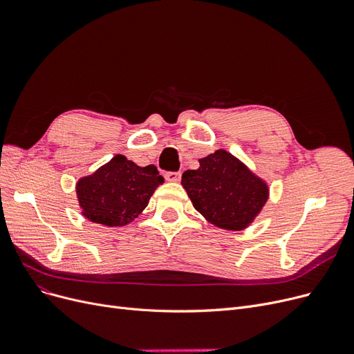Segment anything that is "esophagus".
<instances>
[{"instance_id": "1", "label": "esophagus", "mask_w": 354, "mask_h": 354, "mask_svg": "<svg viewBox=\"0 0 354 354\" xmlns=\"http://www.w3.org/2000/svg\"><path fill=\"white\" fill-rule=\"evenodd\" d=\"M180 172H166L165 179L169 182H179L180 180Z\"/></svg>"}]
</instances>
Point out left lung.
Returning a JSON list of instances; mask_svg holds the SVG:
<instances>
[{"label":"left lung","mask_w":354,"mask_h":354,"mask_svg":"<svg viewBox=\"0 0 354 354\" xmlns=\"http://www.w3.org/2000/svg\"><path fill=\"white\" fill-rule=\"evenodd\" d=\"M180 183L198 212L232 232L248 227L269 196L266 182L223 149L199 159V167L183 172Z\"/></svg>","instance_id":"obj_1"}]
</instances>
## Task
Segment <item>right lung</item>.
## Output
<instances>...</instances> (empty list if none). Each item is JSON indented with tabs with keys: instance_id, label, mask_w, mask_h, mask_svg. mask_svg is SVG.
Segmentation results:
<instances>
[{
	"instance_id": "add662e5",
	"label": "right lung",
	"mask_w": 354,
	"mask_h": 354,
	"mask_svg": "<svg viewBox=\"0 0 354 354\" xmlns=\"http://www.w3.org/2000/svg\"><path fill=\"white\" fill-rule=\"evenodd\" d=\"M163 182L155 165L140 167L126 156L115 155L98 171L78 180L76 195L84 217L92 223L120 227L139 217Z\"/></svg>"
}]
</instances>
